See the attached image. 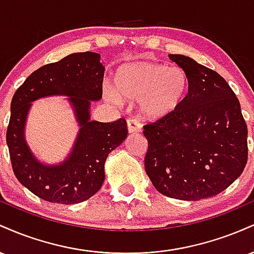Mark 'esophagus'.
<instances>
[{"label":"esophagus","mask_w":254,"mask_h":254,"mask_svg":"<svg viewBox=\"0 0 254 254\" xmlns=\"http://www.w3.org/2000/svg\"><path fill=\"white\" fill-rule=\"evenodd\" d=\"M127 132L129 133H137L141 131V127H139V124L137 123L135 119H127Z\"/></svg>","instance_id":"34e87169"}]
</instances>
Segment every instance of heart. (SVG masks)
<instances>
[{"label":"heart","instance_id":"1","mask_svg":"<svg viewBox=\"0 0 254 254\" xmlns=\"http://www.w3.org/2000/svg\"><path fill=\"white\" fill-rule=\"evenodd\" d=\"M190 78L180 66L139 61L124 64L113 76V90H107L110 100L137 101L139 117L160 121L177 112L188 97Z\"/></svg>","mask_w":254,"mask_h":254}]
</instances>
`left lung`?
Wrapping results in <instances>:
<instances>
[{
	"label": "left lung",
	"mask_w": 254,
	"mask_h": 254,
	"mask_svg": "<svg viewBox=\"0 0 254 254\" xmlns=\"http://www.w3.org/2000/svg\"><path fill=\"white\" fill-rule=\"evenodd\" d=\"M168 57L188 72L190 88L177 112L143 127L145 173L167 197L216 196L247 164V125L240 103L216 71L184 55Z\"/></svg>",
	"instance_id": "1"
}]
</instances>
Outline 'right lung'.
I'll return each mask as SVG.
<instances>
[{"mask_svg":"<svg viewBox=\"0 0 254 254\" xmlns=\"http://www.w3.org/2000/svg\"><path fill=\"white\" fill-rule=\"evenodd\" d=\"M104 72L99 54H71L32 72L11 99L7 129L11 167L16 179L44 200L76 204L94 196L105 180L107 156L127 138L123 118L111 123L90 121V103L103 97ZM52 95L68 97L80 129L68 157L58 165H45L28 147L24 125L30 103Z\"/></svg>","mask_w":254,"mask_h":254,"instance_id":"add662e5","label":"right lung"}]
</instances>
